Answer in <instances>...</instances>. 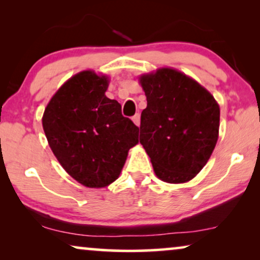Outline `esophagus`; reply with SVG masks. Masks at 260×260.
Instances as JSON below:
<instances>
[{"label": "esophagus", "mask_w": 260, "mask_h": 260, "mask_svg": "<svg viewBox=\"0 0 260 260\" xmlns=\"http://www.w3.org/2000/svg\"><path fill=\"white\" fill-rule=\"evenodd\" d=\"M133 122L136 124L137 126H140V124H141V116H140V113H136V115L133 117Z\"/></svg>", "instance_id": "obj_1"}]
</instances>
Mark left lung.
<instances>
[{"label": "left lung", "mask_w": 260, "mask_h": 260, "mask_svg": "<svg viewBox=\"0 0 260 260\" xmlns=\"http://www.w3.org/2000/svg\"><path fill=\"white\" fill-rule=\"evenodd\" d=\"M147 95L140 142L155 174L168 183H183L206 166L219 136L220 109L209 92L173 69L140 78Z\"/></svg>", "instance_id": "8db88e82"}]
</instances>
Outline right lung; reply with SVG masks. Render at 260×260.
<instances>
[{
	"label": "right lung",
	"mask_w": 260,
	"mask_h": 260,
	"mask_svg": "<svg viewBox=\"0 0 260 260\" xmlns=\"http://www.w3.org/2000/svg\"><path fill=\"white\" fill-rule=\"evenodd\" d=\"M109 80L83 71L56 91L45 109L42 126L62 168L88 188L118 179L127 151L138 143V126L122 106L105 95Z\"/></svg>",
	"instance_id": "right-lung-1"
}]
</instances>
